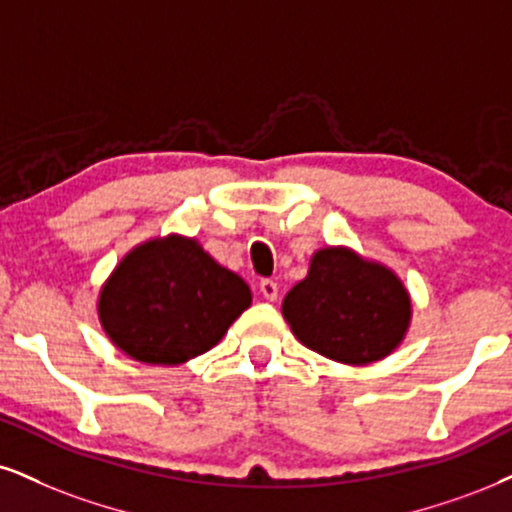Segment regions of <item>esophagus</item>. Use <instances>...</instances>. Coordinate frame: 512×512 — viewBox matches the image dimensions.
Segmentation results:
<instances>
[{"label":"esophagus","mask_w":512,"mask_h":512,"mask_svg":"<svg viewBox=\"0 0 512 512\" xmlns=\"http://www.w3.org/2000/svg\"><path fill=\"white\" fill-rule=\"evenodd\" d=\"M261 294L266 296L268 301H277V282H273V280H261Z\"/></svg>","instance_id":"obj_1"}]
</instances>
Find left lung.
Returning a JSON list of instances; mask_svg holds the SVG:
<instances>
[{"label": "left lung", "instance_id": "left-lung-1", "mask_svg": "<svg viewBox=\"0 0 512 512\" xmlns=\"http://www.w3.org/2000/svg\"><path fill=\"white\" fill-rule=\"evenodd\" d=\"M282 315L308 349L346 365L382 361L406 337L413 304L401 277L349 246H325L289 289Z\"/></svg>", "mask_w": 512, "mask_h": 512}]
</instances>
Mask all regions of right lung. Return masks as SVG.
Listing matches in <instances>:
<instances>
[{
    "instance_id": "add662e5",
    "label": "right lung",
    "mask_w": 512,
    "mask_h": 512,
    "mask_svg": "<svg viewBox=\"0 0 512 512\" xmlns=\"http://www.w3.org/2000/svg\"><path fill=\"white\" fill-rule=\"evenodd\" d=\"M251 306V289L194 237L166 235L121 258L97 301L113 346L147 365H180L213 349Z\"/></svg>"
}]
</instances>
